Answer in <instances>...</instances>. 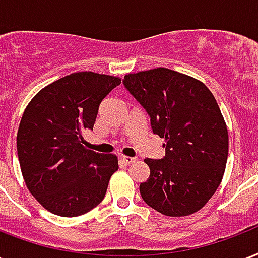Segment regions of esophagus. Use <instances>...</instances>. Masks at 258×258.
<instances>
[{
    "instance_id": "esophagus-1",
    "label": "esophagus",
    "mask_w": 258,
    "mask_h": 258,
    "mask_svg": "<svg viewBox=\"0 0 258 258\" xmlns=\"http://www.w3.org/2000/svg\"><path fill=\"white\" fill-rule=\"evenodd\" d=\"M121 161H123L125 165H130V164H133L134 161H135V158H134V157H127V155H123V157H121Z\"/></svg>"
}]
</instances>
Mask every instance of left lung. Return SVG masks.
<instances>
[{
  "label": "left lung",
  "mask_w": 258,
  "mask_h": 258,
  "mask_svg": "<svg viewBox=\"0 0 258 258\" xmlns=\"http://www.w3.org/2000/svg\"><path fill=\"white\" fill-rule=\"evenodd\" d=\"M123 85L149 115L153 134L165 138L164 157L145 160L143 202L168 216L199 211L222 181L229 154L215 97L203 82L165 68L127 74Z\"/></svg>",
  "instance_id": "1"
}]
</instances>
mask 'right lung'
Wrapping results in <instances>:
<instances>
[{"instance_id":"right-lung-1","label":"right lung","mask_w":258,"mask_h":258,"mask_svg":"<svg viewBox=\"0 0 258 258\" xmlns=\"http://www.w3.org/2000/svg\"><path fill=\"white\" fill-rule=\"evenodd\" d=\"M117 85L116 77L73 73L40 90L25 108L17 131L20 168L29 192L55 215H82L101 203L119 168L115 155L88 150L82 139Z\"/></svg>"}]
</instances>
